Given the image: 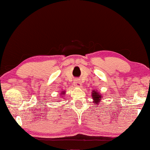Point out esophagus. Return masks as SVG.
I'll return each mask as SVG.
<instances>
[{
  "label": "esophagus",
  "mask_w": 150,
  "mask_h": 150,
  "mask_svg": "<svg viewBox=\"0 0 150 150\" xmlns=\"http://www.w3.org/2000/svg\"><path fill=\"white\" fill-rule=\"evenodd\" d=\"M73 84H74L75 86H76V87H81V82L79 80H75L74 82H73Z\"/></svg>",
  "instance_id": "obj_1"
}]
</instances>
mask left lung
Returning <instances> with one entry per match:
<instances>
[{
	"instance_id": "1",
	"label": "left lung",
	"mask_w": 150,
	"mask_h": 150,
	"mask_svg": "<svg viewBox=\"0 0 150 150\" xmlns=\"http://www.w3.org/2000/svg\"><path fill=\"white\" fill-rule=\"evenodd\" d=\"M92 97L93 98V100L95 104H99V102L100 101V99H102L101 95L98 94V93L96 91H93V93H92Z\"/></svg>"
}]
</instances>
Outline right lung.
Wrapping results in <instances>:
<instances>
[{"label": "right lung", "instance_id": "1", "mask_svg": "<svg viewBox=\"0 0 150 150\" xmlns=\"http://www.w3.org/2000/svg\"><path fill=\"white\" fill-rule=\"evenodd\" d=\"M62 96H63V95H64V91H63V92H62Z\"/></svg>", "mask_w": 150, "mask_h": 150}]
</instances>
